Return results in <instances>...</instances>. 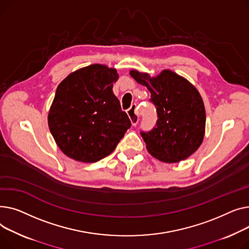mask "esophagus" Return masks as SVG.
Here are the masks:
<instances>
[{"instance_id":"1","label":"esophagus","mask_w":249,"mask_h":249,"mask_svg":"<svg viewBox=\"0 0 249 249\" xmlns=\"http://www.w3.org/2000/svg\"><path fill=\"white\" fill-rule=\"evenodd\" d=\"M127 114L130 119L131 124L133 125H137V124L139 123V111L137 108V105H131V107L127 109Z\"/></svg>"}]
</instances>
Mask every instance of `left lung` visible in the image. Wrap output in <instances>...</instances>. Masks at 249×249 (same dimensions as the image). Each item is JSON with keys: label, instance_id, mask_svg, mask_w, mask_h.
I'll return each mask as SVG.
<instances>
[{"label": "left lung", "instance_id": "1", "mask_svg": "<svg viewBox=\"0 0 249 249\" xmlns=\"http://www.w3.org/2000/svg\"><path fill=\"white\" fill-rule=\"evenodd\" d=\"M138 83L147 86L158 120L151 130H141L149 153L166 163H177L191 156L202 143L206 113L195 87L171 70L151 78L130 71Z\"/></svg>", "mask_w": 249, "mask_h": 249}]
</instances>
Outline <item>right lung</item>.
I'll return each instance as SVG.
<instances>
[{"instance_id":"right-lung-1","label":"right lung","mask_w":249,"mask_h":249,"mask_svg":"<svg viewBox=\"0 0 249 249\" xmlns=\"http://www.w3.org/2000/svg\"><path fill=\"white\" fill-rule=\"evenodd\" d=\"M115 69L92 64L58 85L48 124L60 150L79 162L94 163L110 155L131 126L112 92Z\"/></svg>"}]
</instances>
